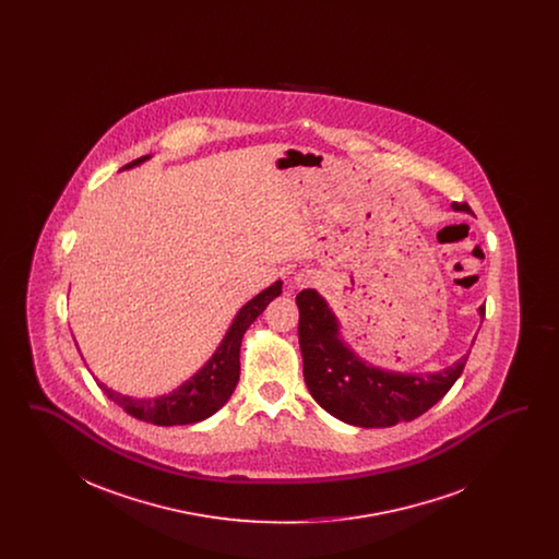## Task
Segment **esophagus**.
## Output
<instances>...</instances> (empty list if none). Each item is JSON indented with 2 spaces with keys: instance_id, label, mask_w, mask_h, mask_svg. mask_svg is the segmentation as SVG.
<instances>
[{
  "instance_id": "34e87169",
  "label": "esophagus",
  "mask_w": 559,
  "mask_h": 559,
  "mask_svg": "<svg viewBox=\"0 0 559 559\" xmlns=\"http://www.w3.org/2000/svg\"><path fill=\"white\" fill-rule=\"evenodd\" d=\"M310 283V276H306V274H297L295 276V285L297 287H304V285H308Z\"/></svg>"
}]
</instances>
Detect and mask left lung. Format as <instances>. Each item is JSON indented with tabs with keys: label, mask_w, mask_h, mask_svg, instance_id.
Instances as JSON below:
<instances>
[{
	"label": "left lung",
	"mask_w": 559,
	"mask_h": 559,
	"mask_svg": "<svg viewBox=\"0 0 559 559\" xmlns=\"http://www.w3.org/2000/svg\"><path fill=\"white\" fill-rule=\"evenodd\" d=\"M452 210L472 213L467 203H452ZM295 301L306 385L329 415L349 426L392 427L417 419L444 399L469 358L467 352L436 372L388 371L347 346L340 319L317 289H304ZM484 312L479 306V320Z\"/></svg>",
	"instance_id": "left-lung-1"
}]
</instances>
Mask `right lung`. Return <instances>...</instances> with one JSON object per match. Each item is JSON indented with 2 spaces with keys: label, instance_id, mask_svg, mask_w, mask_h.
Wrapping results in <instances>:
<instances>
[{
  "label": "right lung",
  "instance_id": "obj_1",
  "mask_svg": "<svg viewBox=\"0 0 559 559\" xmlns=\"http://www.w3.org/2000/svg\"><path fill=\"white\" fill-rule=\"evenodd\" d=\"M148 159L151 155L132 160L126 167H121V171L138 167ZM281 293H283V281H276L264 292L258 293L253 299H249L233 319V324L228 326L219 346L215 347L212 358L182 385H178L167 394H160L155 399H133L110 390L98 379L96 383L100 385V390L107 394L108 399L140 421H146L153 426L199 424L212 417L213 413H217L233 396L239 383L242 335L251 326V322L266 310L267 304Z\"/></svg>",
  "mask_w": 559,
  "mask_h": 559
}]
</instances>
